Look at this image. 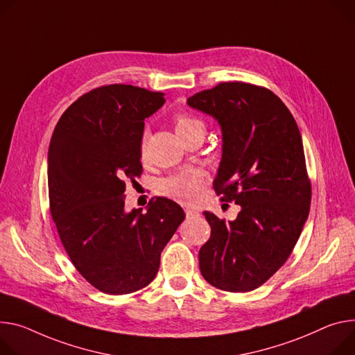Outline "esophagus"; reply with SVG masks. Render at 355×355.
Returning a JSON list of instances; mask_svg holds the SVG:
<instances>
[{"label":"esophagus","mask_w":355,"mask_h":355,"mask_svg":"<svg viewBox=\"0 0 355 355\" xmlns=\"http://www.w3.org/2000/svg\"><path fill=\"white\" fill-rule=\"evenodd\" d=\"M185 215H187V218H188V219H192V218H197V216H200V212H198V211H196V209L187 208V209H185Z\"/></svg>","instance_id":"1"}]
</instances>
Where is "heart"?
Here are the masks:
<instances>
[{
	"label": "heart",
	"mask_w": 355,
	"mask_h": 355,
	"mask_svg": "<svg viewBox=\"0 0 355 355\" xmlns=\"http://www.w3.org/2000/svg\"><path fill=\"white\" fill-rule=\"evenodd\" d=\"M175 132L180 137L196 132H205V125L200 119H196L188 114L177 116L174 121ZM140 158L144 161L147 158V144L146 140L140 144ZM207 184V175L200 170H187L178 174H174L163 180L158 185L161 194L180 202V204H192L196 202Z\"/></svg>",
	"instance_id": "b5f03b06"
}]
</instances>
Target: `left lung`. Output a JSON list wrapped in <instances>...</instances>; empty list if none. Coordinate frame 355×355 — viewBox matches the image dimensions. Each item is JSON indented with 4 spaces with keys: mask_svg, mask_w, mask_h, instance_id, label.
Returning a JSON list of instances; mask_svg holds the SVG:
<instances>
[{
    "mask_svg": "<svg viewBox=\"0 0 355 355\" xmlns=\"http://www.w3.org/2000/svg\"><path fill=\"white\" fill-rule=\"evenodd\" d=\"M187 103L219 123L214 189L241 205L235 220L204 212L211 238L200 249L201 273L225 292H250L284 265L309 216L311 184L299 127L273 92L245 82H222Z\"/></svg>",
    "mask_w": 355,
    "mask_h": 355,
    "instance_id": "obj_1",
    "label": "left lung"
}]
</instances>
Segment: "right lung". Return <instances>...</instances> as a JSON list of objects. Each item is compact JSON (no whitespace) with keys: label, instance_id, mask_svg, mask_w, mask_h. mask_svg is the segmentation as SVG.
<instances>
[{"label":"right lung","instance_id":"obj_1","mask_svg":"<svg viewBox=\"0 0 355 355\" xmlns=\"http://www.w3.org/2000/svg\"><path fill=\"white\" fill-rule=\"evenodd\" d=\"M164 93L132 85L96 87L55 127L48 151L52 219L76 270L107 295H127L155 277L164 246L184 220L164 197L127 212L125 180L140 177L144 119Z\"/></svg>","mask_w":355,"mask_h":355}]
</instances>
